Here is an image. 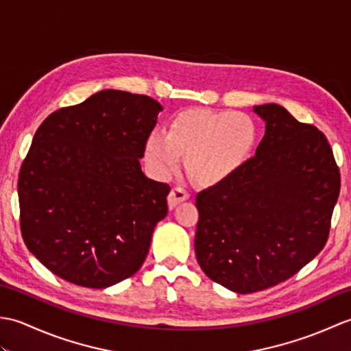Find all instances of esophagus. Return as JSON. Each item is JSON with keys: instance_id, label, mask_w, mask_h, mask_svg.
<instances>
[{"instance_id": "34e87169", "label": "esophagus", "mask_w": 351, "mask_h": 351, "mask_svg": "<svg viewBox=\"0 0 351 351\" xmlns=\"http://www.w3.org/2000/svg\"><path fill=\"white\" fill-rule=\"evenodd\" d=\"M189 197H190L189 191H187V190H184L182 187H175V189H171L170 195H169V199H167L169 208H170V210H173V208H175L178 204L184 202V200H187Z\"/></svg>"}]
</instances>
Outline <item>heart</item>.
Segmentation results:
<instances>
[{
    "label": "heart",
    "mask_w": 351,
    "mask_h": 351,
    "mask_svg": "<svg viewBox=\"0 0 351 351\" xmlns=\"http://www.w3.org/2000/svg\"><path fill=\"white\" fill-rule=\"evenodd\" d=\"M253 119L235 111L187 110L156 130L145 143V158L155 175L167 176L189 155L191 173L204 184H220L238 173L256 145Z\"/></svg>",
    "instance_id": "b5f03b06"
}]
</instances>
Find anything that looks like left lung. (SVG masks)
Returning <instances> with one entry per match:
<instances>
[{
	"instance_id": "left-lung-1",
	"label": "left lung",
	"mask_w": 351,
	"mask_h": 351,
	"mask_svg": "<svg viewBox=\"0 0 351 351\" xmlns=\"http://www.w3.org/2000/svg\"><path fill=\"white\" fill-rule=\"evenodd\" d=\"M253 111L265 122L255 156L196 196L197 263L238 294L278 285L323 250L341 187L322 131L278 104Z\"/></svg>"
}]
</instances>
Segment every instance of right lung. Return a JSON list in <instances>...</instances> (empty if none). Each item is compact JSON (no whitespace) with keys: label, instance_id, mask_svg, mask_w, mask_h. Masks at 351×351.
Returning <instances> with one entry per match:
<instances>
[{"label":"right lung","instance_id":"obj_1","mask_svg":"<svg viewBox=\"0 0 351 351\" xmlns=\"http://www.w3.org/2000/svg\"><path fill=\"white\" fill-rule=\"evenodd\" d=\"M160 111L146 95L101 90L36 131L18 180L21 232L58 278L107 288L145 263L170 191L140 166Z\"/></svg>","mask_w":351,"mask_h":351}]
</instances>
